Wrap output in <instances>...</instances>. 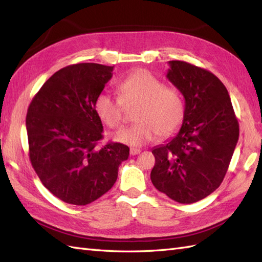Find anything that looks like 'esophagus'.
I'll return each mask as SVG.
<instances>
[{"mask_svg": "<svg viewBox=\"0 0 262 262\" xmlns=\"http://www.w3.org/2000/svg\"><path fill=\"white\" fill-rule=\"evenodd\" d=\"M129 153H130L132 157H134V155H137V154H140V153H141V149H140V148L132 147V148L129 149Z\"/></svg>", "mask_w": 262, "mask_h": 262, "instance_id": "esophagus-1", "label": "esophagus"}]
</instances>
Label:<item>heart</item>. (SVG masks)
Masks as SVG:
<instances>
[{"mask_svg":"<svg viewBox=\"0 0 262 262\" xmlns=\"http://www.w3.org/2000/svg\"><path fill=\"white\" fill-rule=\"evenodd\" d=\"M119 99L108 92L99 93L94 110L105 126L117 128L124 119V105L138 104L136 124L113 135L114 141L130 146H142L158 135L168 137L178 129L185 117V103L176 88L164 83L145 69L130 72L117 84Z\"/></svg>","mask_w":262,"mask_h":262,"instance_id":"heart-1","label":"heart"}]
</instances>
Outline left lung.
I'll use <instances>...</instances> for the list:
<instances>
[{
  "instance_id": "8db88e82",
  "label": "left lung",
  "mask_w": 262,
  "mask_h": 262,
  "mask_svg": "<svg viewBox=\"0 0 262 262\" xmlns=\"http://www.w3.org/2000/svg\"><path fill=\"white\" fill-rule=\"evenodd\" d=\"M169 81L185 98L178 134L154 147L151 180L180 204L207 197L223 181L238 140V122L225 85L209 71L170 60Z\"/></svg>"
}]
</instances>
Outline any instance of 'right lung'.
I'll return each instance as SVG.
<instances>
[{"label":"right lung","mask_w":262,"mask_h":262,"mask_svg":"<svg viewBox=\"0 0 262 262\" xmlns=\"http://www.w3.org/2000/svg\"><path fill=\"white\" fill-rule=\"evenodd\" d=\"M114 66L81 63L57 71L43 83L28 108L29 158L39 179L63 202L83 206L110 190L129 148L102 140L94 100Z\"/></svg>","instance_id":"1"}]
</instances>
